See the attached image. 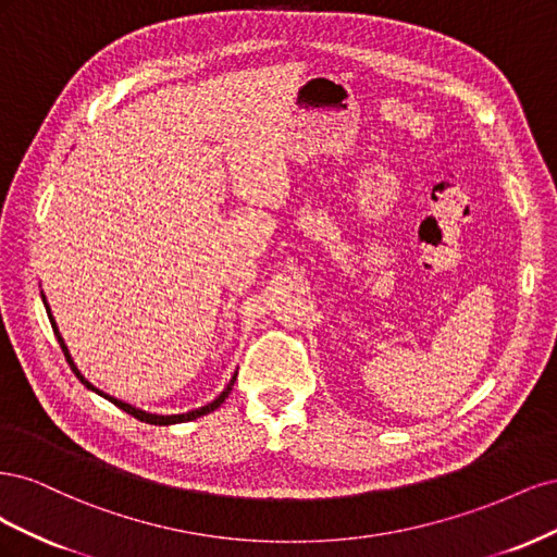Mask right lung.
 <instances>
[{
  "label": "right lung",
  "instance_id": "obj_1",
  "mask_svg": "<svg viewBox=\"0 0 557 557\" xmlns=\"http://www.w3.org/2000/svg\"><path fill=\"white\" fill-rule=\"evenodd\" d=\"M41 299H44V307H46L48 320H50V327H53V332H55V336H58V342H60V348H62V352H64V358H66V362H70V367H72V372L76 374V379H78L83 385H86L88 391H92V393H97V395H102L104 399H109L111 404H115L117 409H123L125 413H129V416H134L137 420H141V423H150V425H176V423H188V420H195V418H199V416H207V413H211V411H215L218 407H221V404L225 401V397L232 393L234 381H237V372H234V376L230 379V383L225 385V391H223L221 395H218L213 401L205 404V407L193 409V411H188V413L162 416V413H148V411H144V409L132 407V404H127V401H123V399H115V397L102 393V391H99V387H95L86 376H83V374L78 372V367L74 364V360H72V356H70V350H66V344H64V339H62V334H60V330H58V325H55V318H53V313H50V309H48V301H46V295H44V293H41Z\"/></svg>",
  "mask_w": 557,
  "mask_h": 557
}]
</instances>
